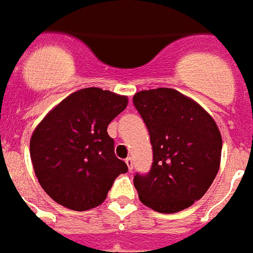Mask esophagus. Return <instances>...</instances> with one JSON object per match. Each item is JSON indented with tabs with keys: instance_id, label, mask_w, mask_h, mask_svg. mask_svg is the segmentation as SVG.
<instances>
[{
	"instance_id": "esophagus-1",
	"label": "esophagus",
	"mask_w": 253,
	"mask_h": 253,
	"mask_svg": "<svg viewBox=\"0 0 253 253\" xmlns=\"http://www.w3.org/2000/svg\"><path fill=\"white\" fill-rule=\"evenodd\" d=\"M125 163H126V166H128L129 171H132V169H133V159L132 158H126V159H125Z\"/></svg>"
}]
</instances>
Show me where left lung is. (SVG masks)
Returning <instances> with one entry per match:
<instances>
[{"instance_id":"left-lung-1","label":"left lung","mask_w":253,"mask_h":253,"mask_svg":"<svg viewBox=\"0 0 253 253\" xmlns=\"http://www.w3.org/2000/svg\"><path fill=\"white\" fill-rule=\"evenodd\" d=\"M153 145V166L136 175L143 205L171 214L201 199L217 176L222 137L217 123L199 103L173 88L142 90L133 96Z\"/></svg>"}]
</instances>
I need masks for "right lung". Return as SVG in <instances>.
Listing matches in <instances>:
<instances>
[{"label":"right lung","instance_id":"1","mask_svg":"<svg viewBox=\"0 0 253 253\" xmlns=\"http://www.w3.org/2000/svg\"><path fill=\"white\" fill-rule=\"evenodd\" d=\"M128 106V96L81 88L54 106L30 139L34 171L46 195L70 210L98 207L115 179L128 171L116 158L107 126Z\"/></svg>","mask_w":253,"mask_h":253}]
</instances>
